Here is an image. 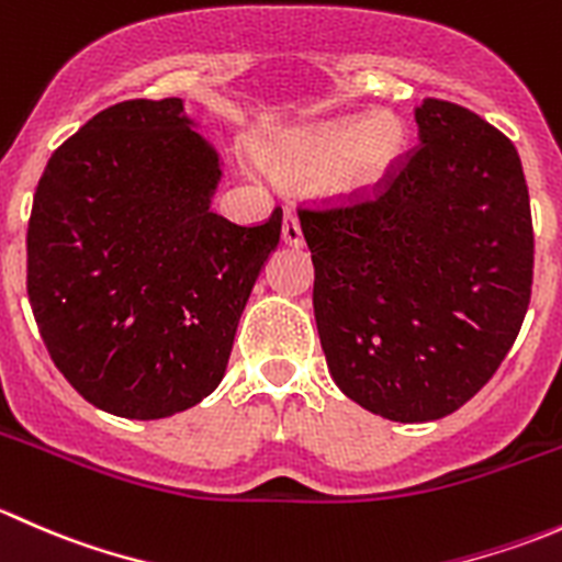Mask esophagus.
I'll return each instance as SVG.
<instances>
[{"label":"esophagus","instance_id":"34e87169","mask_svg":"<svg viewBox=\"0 0 562 562\" xmlns=\"http://www.w3.org/2000/svg\"><path fill=\"white\" fill-rule=\"evenodd\" d=\"M282 241H285L288 247H302L304 245L302 225H299L296 214H293V212H285V217H282Z\"/></svg>","mask_w":562,"mask_h":562}]
</instances>
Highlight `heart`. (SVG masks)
Masks as SVG:
<instances>
[{
  "label": "heart",
  "instance_id": "1",
  "mask_svg": "<svg viewBox=\"0 0 562 562\" xmlns=\"http://www.w3.org/2000/svg\"><path fill=\"white\" fill-rule=\"evenodd\" d=\"M411 149L405 119L391 111L339 116L291 130L260 146V166L288 184H307L339 198H372L400 173Z\"/></svg>",
  "mask_w": 562,
  "mask_h": 562
}]
</instances>
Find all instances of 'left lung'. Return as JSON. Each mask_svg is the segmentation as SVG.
Segmentation results:
<instances>
[{
  "label": "left lung",
  "mask_w": 562,
  "mask_h": 562,
  "mask_svg": "<svg viewBox=\"0 0 562 562\" xmlns=\"http://www.w3.org/2000/svg\"><path fill=\"white\" fill-rule=\"evenodd\" d=\"M418 146L378 201L302 212L328 372L389 422L462 407L522 328L532 220L512 140L468 108L424 100Z\"/></svg>",
  "instance_id": "obj_1"
}]
</instances>
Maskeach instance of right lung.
<instances>
[{"label": "right lung", "mask_w": 562, "mask_h": 562, "mask_svg": "<svg viewBox=\"0 0 562 562\" xmlns=\"http://www.w3.org/2000/svg\"><path fill=\"white\" fill-rule=\"evenodd\" d=\"M184 100H127L45 166L26 234L40 337L72 389L122 418H168L220 386L282 212H212L217 149Z\"/></svg>", "instance_id": "obj_1"}]
</instances>
